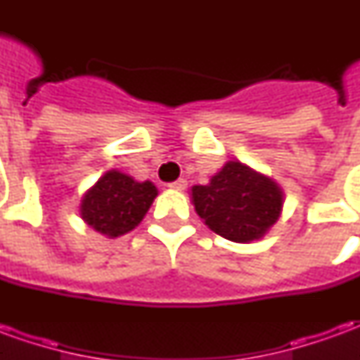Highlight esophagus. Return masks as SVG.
Segmentation results:
<instances>
[{
	"label": "esophagus",
	"mask_w": 360,
	"mask_h": 360,
	"mask_svg": "<svg viewBox=\"0 0 360 360\" xmlns=\"http://www.w3.org/2000/svg\"><path fill=\"white\" fill-rule=\"evenodd\" d=\"M169 188H173V191H185V188H187V181L185 179L173 181V183H169Z\"/></svg>",
	"instance_id": "obj_1"
}]
</instances>
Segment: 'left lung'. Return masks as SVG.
I'll use <instances>...</instances> for the list:
<instances>
[{
    "label": "left lung",
    "instance_id": "obj_1",
    "mask_svg": "<svg viewBox=\"0 0 360 360\" xmlns=\"http://www.w3.org/2000/svg\"><path fill=\"white\" fill-rule=\"evenodd\" d=\"M196 214L214 233L235 243L257 241L279 219L283 191L241 162H227L208 185H195Z\"/></svg>",
    "mask_w": 360,
    "mask_h": 360
}]
</instances>
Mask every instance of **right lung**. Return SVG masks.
Masks as SVG:
<instances>
[{"mask_svg":"<svg viewBox=\"0 0 360 360\" xmlns=\"http://www.w3.org/2000/svg\"><path fill=\"white\" fill-rule=\"evenodd\" d=\"M158 196L150 183H139L125 173H103L94 187L81 200V216L92 229L108 237H119L133 231Z\"/></svg>","mask_w":360,"mask_h":360,"instance_id":"obj_1","label":"right lung"}]
</instances>
